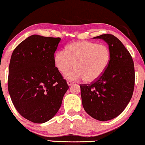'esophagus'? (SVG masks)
I'll return each mask as SVG.
<instances>
[{
	"label": "esophagus",
	"instance_id": "esophagus-1",
	"mask_svg": "<svg viewBox=\"0 0 145 145\" xmlns=\"http://www.w3.org/2000/svg\"><path fill=\"white\" fill-rule=\"evenodd\" d=\"M67 84H68V86H71V85H72L73 84H74V82H72V81H71V80H67Z\"/></svg>",
	"mask_w": 145,
	"mask_h": 145
}]
</instances>
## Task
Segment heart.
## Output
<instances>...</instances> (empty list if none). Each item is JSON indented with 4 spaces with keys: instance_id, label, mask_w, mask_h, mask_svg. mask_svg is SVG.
Returning a JSON list of instances; mask_svg holds the SVG:
<instances>
[{
    "instance_id": "b5f03b06",
    "label": "heart",
    "mask_w": 145,
    "mask_h": 145,
    "mask_svg": "<svg viewBox=\"0 0 145 145\" xmlns=\"http://www.w3.org/2000/svg\"><path fill=\"white\" fill-rule=\"evenodd\" d=\"M111 59V53L106 45L87 41H74L66 47V51H59L54 56L57 70L69 80L84 79L86 82L98 80L106 71Z\"/></svg>"
}]
</instances>
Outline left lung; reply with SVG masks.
<instances>
[{
	"instance_id": "obj_1",
	"label": "left lung",
	"mask_w": 145,
	"mask_h": 145,
	"mask_svg": "<svg viewBox=\"0 0 145 145\" xmlns=\"http://www.w3.org/2000/svg\"><path fill=\"white\" fill-rule=\"evenodd\" d=\"M108 43L111 59L106 71L91 84L80 85L84 110L101 121L111 120L121 114L132 98L135 86L133 61L120 39L112 34L93 37Z\"/></svg>"
}]
</instances>
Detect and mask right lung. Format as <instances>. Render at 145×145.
<instances>
[{
	"instance_id": "obj_1",
	"label": "right lung",
	"mask_w": 145,
	"mask_h": 145,
	"mask_svg": "<svg viewBox=\"0 0 145 145\" xmlns=\"http://www.w3.org/2000/svg\"><path fill=\"white\" fill-rule=\"evenodd\" d=\"M61 40L32 35L12 54L8 78L10 96L18 112L35 123L48 121L56 115L69 89L54 63Z\"/></svg>"
}]
</instances>
